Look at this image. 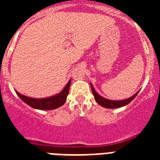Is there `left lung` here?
<instances>
[{
	"label": "left lung",
	"mask_w": 160,
	"mask_h": 160,
	"mask_svg": "<svg viewBox=\"0 0 160 160\" xmlns=\"http://www.w3.org/2000/svg\"><path fill=\"white\" fill-rule=\"evenodd\" d=\"M90 87H91V90H92V93H93V95L94 97V99L95 101L97 102L100 106L102 107H105V108H109V109H114V108H119V107H124V106L128 105V103L131 102L135 97L136 95L138 94V92L135 93V94L133 96H131V98H127V99H124V100H118V101H114V100H109L105 98L102 97L100 96L99 94H98L97 92L95 91V90L94 89L93 87L92 84L90 83Z\"/></svg>",
	"instance_id": "left-lung-1"
}]
</instances>
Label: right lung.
Here are the masks:
<instances>
[{"label":"right lung","mask_w":160,"mask_h":160,"mask_svg":"<svg viewBox=\"0 0 160 160\" xmlns=\"http://www.w3.org/2000/svg\"><path fill=\"white\" fill-rule=\"evenodd\" d=\"M70 82H71V79H70V81L68 82L66 87L60 93L51 96V97L46 98H29L23 95V94H21L17 90H15V91L24 102H25L27 105L32 107V108L38 109V110H53V109H57L62 107L66 102V98H67L69 90H70Z\"/></svg>","instance_id":"1"}]
</instances>
